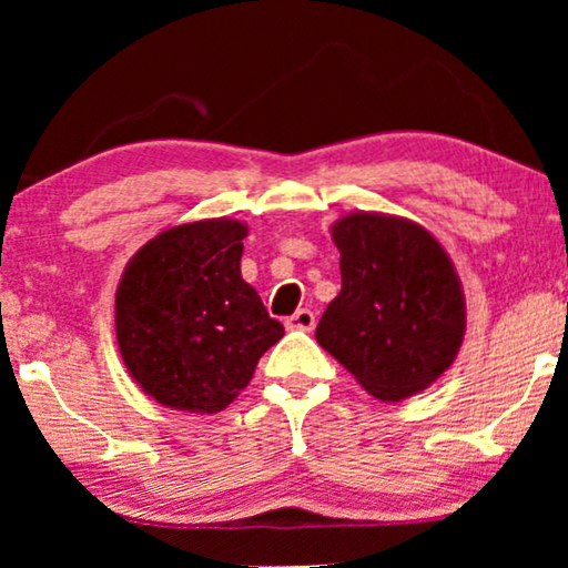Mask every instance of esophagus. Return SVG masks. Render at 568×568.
<instances>
[{
  "instance_id": "34e87169",
  "label": "esophagus",
  "mask_w": 568,
  "mask_h": 568,
  "mask_svg": "<svg viewBox=\"0 0 568 568\" xmlns=\"http://www.w3.org/2000/svg\"><path fill=\"white\" fill-rule=\"evenodd\" d=\"M286 328L290 331H305V333H310L315 328V315L310 313V310H297V313H294L292 317H286Z\"/></svg>"
}]
</instances>
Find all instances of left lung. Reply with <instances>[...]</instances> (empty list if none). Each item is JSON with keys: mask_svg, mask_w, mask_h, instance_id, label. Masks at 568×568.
I'll use <instances>...</instances> for the list:
<instances>
[{"mask_svg": "<svg viewBox=\"0 0 568 568\" xmlns=\"http://www.w3.org/2000/svg\"><path fill=\"white\" fill-rule=\"evenodd\" d=\"M331 237L341 292L315 338L377 400L398 403L445 375L465 336V294L445 247L403 216L352 212Z\"/></svg>", "mask_w": 568, "mask_h": 568, "instance_id": "8db88e82", "label": "left lung"}]
</instances>
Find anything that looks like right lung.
<instances>
[{
    "label": "right lung",
    "instance_id": "obj_1",
    "mask_svg": "<svg viewBox=\"0 0 568 568\" xmlns=\"http://www.w3.org/2000/svg\"><path fill=\"white\" fill-rule=\"evenodd\" d=\"M247 224L230 216L162 230L131 255L115 290V341L160 406L216 414L251 383L284 325L240 274Z\"/></svg>",
    "mask_w": 568,
    "mask_h": 568
}]
</instances>
